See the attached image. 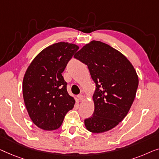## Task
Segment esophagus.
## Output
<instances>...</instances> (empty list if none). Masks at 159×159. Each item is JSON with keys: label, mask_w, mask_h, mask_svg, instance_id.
I'll return each instance as SVG.
<instances>
[{"label": "esophagus", "mask_w": 159, "mask_h": 159, "mask_svg": "<svg viewBox=\"0 0 159 159\" xmlns=\"http://www.w3.org/2000/svg\"><path fill=\"white\" fill-rule=\"evenodd\" d=\"M78 99H79L80 101H83V100H84V95H83V94H79V96H78Z\"/></svg>", "instance_id": "obj_1"}]
</instances>
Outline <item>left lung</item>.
Masks as SVG:
<instances>
[{"label": "left lung", "mask_w": 159, "mask_h": 159, "mask_svg": "<svg viewBox=\"0 0 159 159\" xmlns=\"http://www.w3.org/2000/svg\"><path fill=\"white\" fill-rule=\"evenodd\" d=\"M74 57L88 66L96 84L94 111L84 120L85 127L95 133L110 130L124 119L133 104L138 86L137 73L122 53L100 41H91Z\"/></svg>", "instance_id": "obj_1"}]
</instances>
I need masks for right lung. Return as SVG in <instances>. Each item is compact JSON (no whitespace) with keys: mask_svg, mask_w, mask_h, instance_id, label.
Here are the masks:
<instances>
[{"mask_svg":"<svg viewBox=\"0 0 159 159\" xmlns=\"http://www.w3.org/2000/svg\"><path fill=\"white\" fill-rule=\"evenodd\" d=\"M79 49L76 44L60 42L42 50L26 69L22 91L24 104L36 126L55 130L62 125L74 98L67 91L62 73Z\"/></svg>","mask_w":159,"mask_h":159,"instance_id":"right-lung-1","label":"right lung"}]
</instances>
